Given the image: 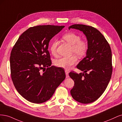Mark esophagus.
Here are the masks:
<instances>
[{
	"label": "esophagus",
	"instance_id": "1",
	"mask_svg": "<svg viewBox=\"0 0 122 122\" xmlns=\"http://www.w3.org/2000/svg\"><path fill=\"white\" fill-rule=\"evenodd\" d=\"M65 74H66V78H68L69 77V75H68V72L67 71V70H65Z\"/></svg>",
	"mask_w": 122,
	"mask_h": 122
}]
</instances>
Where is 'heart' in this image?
Returning a JSON list of instances; mask_svg holds the SVG:
<instances>
[{
  "instance_id": "obj_1",
  "label": "heart",
  "mask_w": 122,
  "mask_h": 122,
  "mask_svg": "<svg viewBox=\"0 0 122 122\" xmlns=\"http://www.w3.org/2000/svg\"><path fill=\"white\" fill-rule=\"evenodd\" d=\"M64 41L71 46V53L82 57L86 54L88 50V45L86 41L81 40L79 35L74 33H68L63 36ZM58 45L57 41H53L50 45V51L53 55H57V48ZM77 62V58L75 56L70 57H62L56 60L55 64L58 67L69 70Z\"/></svg>"
}]
</instances>
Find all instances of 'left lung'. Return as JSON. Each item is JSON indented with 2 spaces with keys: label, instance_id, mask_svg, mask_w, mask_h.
<instances>
[{
  "label": "left lung",
  "instance_id": "left-lung-1",
  "mask_svg": "<svg viewBox=\"0 0 122 122\" xmlns=\"http://www.w3.org/2000/svg\"><path fill=\"white\" fill-rule=\"evenodd\" d=\"M71 28L79 30L85 35L88 50L86 57L76 66L83 72L69 73L74 81L70 93L78 102L92 103L103 93L111 80L112 70L111 49L103 35L94 27L74 24L68 28Z\"/></svg>",
  "mask_w": 122,
  "mask_h": 122
}]
</instances>
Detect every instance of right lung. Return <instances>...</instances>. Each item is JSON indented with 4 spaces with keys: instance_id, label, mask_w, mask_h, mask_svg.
Wrapping results in <instances>:
<instances>
[{
    "instance_id": "add662e5",
    "label": "right lung",
    "mask_w": 122,
    "mask_h": 122,
    "mask_svg": "<svg viewBox=\"0 0 122 122\" xmlns=\"http://www.w3.org/2000/svg\"><path fill=\"white\" fill-rule=\"evenodd\" d=\"M64 27H31L21 35L11 50V80L19 93L31 102L41 103L49 100L65 80L64 70L51 66L48 51L50 40Z\"/></svg>"
}]
</instances>
